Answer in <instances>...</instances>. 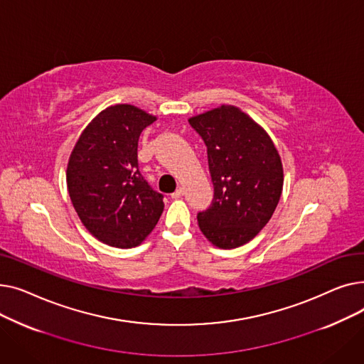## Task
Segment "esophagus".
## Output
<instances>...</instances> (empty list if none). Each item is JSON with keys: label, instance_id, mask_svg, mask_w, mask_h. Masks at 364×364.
I'll list each match as a JSON object with an SVG mask.
<instances>
[{"label": "esophagus", "instance_id": "1", "mask_svg": "<svg viewBox=\"0 0 364 364\" xmlns=\"http://www.w3.org/2000/svg\"><path fill=\"white\" fill-rule=\"evenodd\" d=\"M183 195H184V188H183V187H178V188L176 190V192H174V193H172L171 196H172V198H174V199H178V198H181Z\"/></svg>", "mask_w": 364, "mask_h": 364}]
</instances>
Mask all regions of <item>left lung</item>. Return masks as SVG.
I'll list each match as a JSON object with an SVG mask.
<instances>
[{
	"label": "left lung",
	"instance_id": "1",
	"mask_svg": "<svg viewBox=\"0 0 364 364\" xmlns=\"http://www.w3.org/2000/svg\"><path fill=\"white\" fill-rule=\"evenodd\" d=\"M208 149L214 200L198 224L220 250L252 240L270 221L283 190V165L272 137L233 105L188 118Z\"/></svg>",
	"mask_w": 364,
	"mask_h": 364
}]
</instances>
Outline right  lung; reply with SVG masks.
<instances>
[{
	"instance_id": "add662e5",
	"label": "right lung",
	"mask_w": 364,
	"mask_h": 364,
	"mask_svg": "<svg viewBox=\"0 0 364 364\" xmlns=\"http://www.w3.org/2000/svg\"><path fill=\"white\" fill-rule=\"evenodd\" d=\"M155 121L137 106H109L70 151L66 184L72 205L87 230L109 246H139L162 215V195L150 188L137 164L140 134Z\"/></svg>"
}]
</instances>
